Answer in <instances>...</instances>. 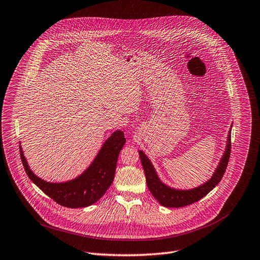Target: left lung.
<instances>
[{
  "mask_svg": "<svg viewBox=\"0 0 260 260\" xmlns=\"http://www.w3.org/2000/svg\"><path fill=\"white\" fill-rule=\"evenodd\" d=\"M232 127H233V123L228 135V140H226V144H225L224 153L213 174L204 184L191 189H176L165 184L159 178V176H158L153 164L149 159V157L143 153V151L141 150L138 151L141 165H142L145 178H146V185H148L150 192L153 194V197L158 201V203H159L160 205L165 207H173V208L190 205L194 202H198L202 198H204L220 183L225 170H226L228 162L230 159Z\"/></svg>",
  "mask_w": 260,
  "mask_h": 260,
  "instance_id": "left-lung-1",
  "label": "left lung"
}]
</instances>
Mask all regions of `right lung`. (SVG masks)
<instances>
[{
  "instance_id": "add662e5",
  "label": "right lung",
  "mask_w": 260,
  "mask_h": 260,
  "mask_svg": "<svg viewBox=\"0 0 260 260\" xmlns=\"http://www.w3.org/2000/svg\"><path fill=\"white\" fill-rule=\"evenodd\" d=\"M122 131H115L105 140L93 161L77 177L62 183H51L34 173L20 145L25 172L31 182L59 205L69 208L87 207L102 198L114 180L118 157L125 143Z\"/></svg>"
}]
</instances>
